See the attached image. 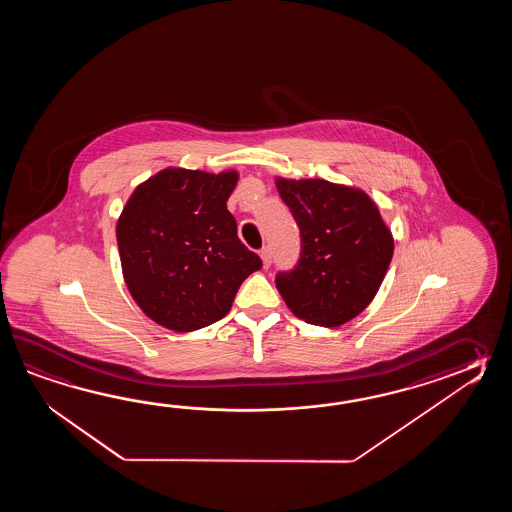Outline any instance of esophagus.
<instances>
[{
  "instance_id": "obj_1",
  "label": "esophagus",
  "mask_w": 512,
  "mask_h": 512,
  "mask_svg": "<svg viewBox=\"0 0 512 512\" xmlns=\"http://www.w3.org/2000/svg\"><path fill=\"white\" fill-rule=\"evenodd\" d=\"M261 260H263V265L265 267H271L272 261V252L271 247H263L260 251Z\"/></svg>"
}]
</instances>
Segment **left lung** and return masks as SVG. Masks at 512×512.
Masks as SVG:
<instances>
[{
    "label": "left lung",
    "instance_id": "obj_1",
    "mask_svg": "<svg viewBox=\"0 0 512 512\" xmlns=\"http://www.w3.org/2000/svg\"><path fill=\"white\" fill-rule=\"evenodd\" d=\"M300 229L294 269L276 289L300 320L337 327L362 313L381 287L393 256L392 232L370 196L324 179H276Z\"/></svg>",
    "mask_w": 512,
    "mask_h": 512
}]
</instances>
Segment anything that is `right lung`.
<instances>
[{"mask_svg":"<svg viewBox=\"0 0 512 512\" xmlns=\"http://www.w3.org/2000/svg\"><path fill=\"white\" fill-rule=\"evenodd\" d=\"M236 172L166 168L135 188L117 223L120 263L133 300L177 333L227 315L261 260L238 238L227 201Z\"/></svg>","mask_w":512,"mask_h":512,"instance_id":"add662e5","label":"right lung"}]
</instances>
